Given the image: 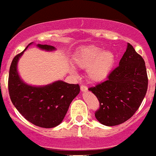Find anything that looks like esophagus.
<instances>
[{"label":"esophagus","instance_id":"obj_1","mask_svg":"<svg viewBox=\"0 0 156 156\" xmlns=\"http://www.w3.org/2000/svg\"><path fill=\"white\" fill-rule=\"evenodd\" d=\"M80 89L82 92H86V91L88 90V87H87L86 86H85V85H82V86H80Z\"/></svg>","mask_w":156,"mask_h":156}]
</instances>
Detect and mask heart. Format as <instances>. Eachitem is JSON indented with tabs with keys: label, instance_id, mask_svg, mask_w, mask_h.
Instances as JSON below:
<instances>
[{
	"label": "heart",
	"instance_id": "1",
	"mask_svg": "<svg viewBox=\"0 0 156 156\" xmlns=\"http://www.w3.org/2000/svg\"><path fill=\"white\" fill-rule=\"evenodd\" d=\"M114 52L102 51L92 46L82 50L75 58V63L82 69H88V78L92 82L104 80L114 66Z\"/></svg>",
	"mask_w": 156,
	"mask_h": 156
}]
</instances>
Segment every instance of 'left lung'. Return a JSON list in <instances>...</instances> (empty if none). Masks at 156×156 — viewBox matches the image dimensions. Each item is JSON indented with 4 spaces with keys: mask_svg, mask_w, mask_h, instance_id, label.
I'll use <instances>...</instances> for the list:
<instances>
[{
    "mask_svg": "<svg viewBox=\"0 0 156 156\" xmlns=\"http://www.w3.org/2000/svg\"><path fill=\"white\" fill-rule=\"evenodd\" d=\"M144 58L130 44L108 79L89 88L98 98L100 107L95 117L102 125L115 126L130 119L140 106L147 90Z\"/></svg>",
    "mask_w": 156,
    "mask_h": 156,
    "instance_id": "1",
    "label": "left lung"
}]
</instances>
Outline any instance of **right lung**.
Wrapping results in <instances>:
<instances>
[{"label":"right lung","instance_id":"obj_1","mask_svg":"<svg viewBox=\"0 0 156 156\" xmlns=\"http://www.w3.org/2000/svg\"><path fill=\"white\" fill-rule=\"evenodd\" d=\"M37 46L46 51L55 50L53 46L47 44ZM23 51L14 57L9 69L10 99L20 113L31 124L45 129L54 128L62 122L71 101L80 92L79 85L62 81L45 86L25 84L17 72V62Z\"/></svg>","mask_w":156,"mask_h":156}]
</instances>
